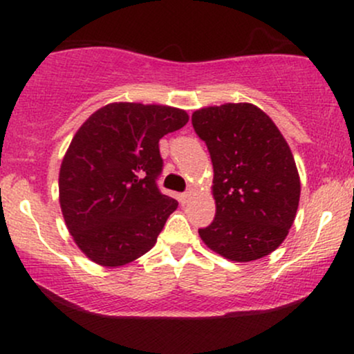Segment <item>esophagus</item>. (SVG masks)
Returning <instances> with one entry per match:
<instances>
[{"instance_id":"obj_1","label":"esophagus","mask_w":354,"mask_h":354,"mask_svg":"<svg viewBox=\"0 0 354 354\" xmlns=\"http://www.w3.org/2000/svg\"><path fill=\"white\" fill-rule=\"evenodd\" d=\"M191 198H193V191L188 189V191H185V193H181L180 196H178V200H180L181 205H186V203H188Z\"/></svg>"}]
</instances>
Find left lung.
<instances>
[{
  "label": "left lung",
  "mask_w": 354,
  "mask_h": 354,
  "mask_svg": "<svg viewBox=\"0 0 354 354\" xmlns=\"http://www.w3.org/2000/svg\"><path fill=\"white\" fill-rule=\"evenodd\" d=\"M194 131L213 163V223L198 230L209 250L236 263L274 251L288 236L299 203V174L271 118L250 103L198 109Z\"/></svg>",
  "instance_id": "8db88e82"
}]
</instances>
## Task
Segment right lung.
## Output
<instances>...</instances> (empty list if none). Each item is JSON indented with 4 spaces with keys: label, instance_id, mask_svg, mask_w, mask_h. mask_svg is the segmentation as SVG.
Segmentation results:
<instances>
[{
    "label": "right lung",
    "instance_id": "1",
    "mask_svg": "<svg viewBox=\"0 0 354 354\" xmlns=\"http://www.w3.org/2000/svg\"><path fill=\"white\" fill-rule=\"evenodd\" d=\"M188 123L160 104L111 103L73 138L59 169V205L80 250L101 266L148 253L178 201L158 188L160 140Z\"/></svg>",
    "mask_w": 354,
    "mask_h": 354
}]
</instances>
